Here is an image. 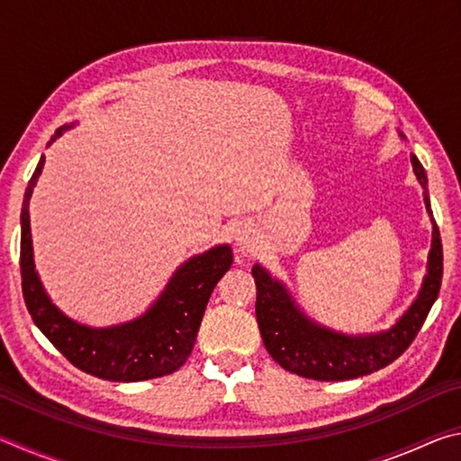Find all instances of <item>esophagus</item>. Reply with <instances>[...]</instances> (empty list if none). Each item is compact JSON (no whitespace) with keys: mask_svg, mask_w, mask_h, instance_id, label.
<instances>
[{"mask_svg":"<svg viewBox=\"0 0 461 461\" xmlns=\"http://www.w3.org/2000/svg\"><path fill=\"white\" fill-rule=\"evenodd\" d=\"M236 246L244 252H252L254 249V233L249 230V225H241L236 231Z\"/></svg>","mask_w":461,"mask_h":461,"instance_id":"esophagus-1","label":"esophagus"}]
</instances>
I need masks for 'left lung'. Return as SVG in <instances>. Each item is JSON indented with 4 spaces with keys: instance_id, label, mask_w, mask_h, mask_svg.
Wrapping results in <instances>:
<instances>
[{
    "instance_id": "obj_1",
    "label": "left lung",
    "mask_w": 461,
    "mask_h": 461,
    "mask_svg": "<svg viewBox=\"0 0 461 461\" xmlns=\"http://www.w3.org/2000/svg\"><path fill=\"white\" fill-rule=\"evenodd\" d=\"M411 165L419 185L423 186L425 207L433 221L425 168L415 154H411ZM252 275L256 283V319L272 360L303 378L349 380L393 364L415 339L439 294L443 276L441 238L433 221L427 275L417 299L393 327L374 333H341L317 323L299 307L286 285L272 276L267 268L254 264Z\"/></svg>"
}]
</instances>
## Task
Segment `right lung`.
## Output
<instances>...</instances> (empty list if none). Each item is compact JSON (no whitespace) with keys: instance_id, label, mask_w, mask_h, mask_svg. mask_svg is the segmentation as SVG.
Instances as JSON below:
<instances>
[{"instance_id":"right-lung-1","label":"right lung","mask_w":461,"mask_h":461,"mask_svg":"<svg viewBox=\"0 0 461 461\" xmlns=\"http://www.w3.org/2000/svg\"><path fill=\"white\" fill-rule=\"evenodd\" d=\"M73 126H60L49 146ZM42 168L44 156L28 183L20 217L22 291L36 327L68 362L91 376L140 382L173 374L193 352L209 296L233 262L231 248L220 244L183 262L158 299L131 321L109 327L83 325L54 305L36 272L28 207Z\"/></svg>"}]
</instances>
